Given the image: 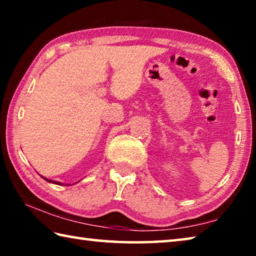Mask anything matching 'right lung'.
Instances as JSON below:
<instances>
[{
	"mask_svg": "<svg viewBox=\"0 0 256 256\" xmlns=\"http://www.w3.org/2000/svg\"><path fill=\"white\" fill-rule=\"evenodd\" d=\"M42 178H44L45 180H47V182H50V183H54V184H58V185H60V183H58V182H54V180H48V178H45V177H42Z\"/></svg>",
	"mask_w": 256,
	"mask_h": 256,
	"instance_id": "add662e5",
	"label": "right lung"
}]
</instances>
